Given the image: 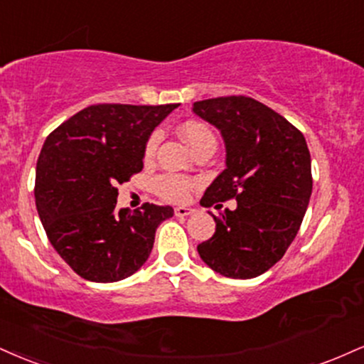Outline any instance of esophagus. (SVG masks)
Returning a JSON list of instances; mask_svg holds the SVG:
<instances>
[{"instance_id":"obj_1","label":"esophagus","mask_w":364,"mask_h":364,"mask_svg":"<svg viewBox=\"0 0 364 364\" xmlns=\"http://www.w3.org/2000/svg\"><path fill=\"white\" fill-rule=\"evenodd\" d=\"M193 212H195V210L190 208V207H176V208H174V215H176V217H188V215H191Z\"/></svg>"}]
</instances>
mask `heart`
Returning <instances> with one entry per match:
<instances>
[{"label": "heart", "mask_w": 364, "mask_h": 364, "mask_svg": "<svg viewBox=\"0 0 364 364\" xmlns=\"http://www.w3.org/2000/svg\"><path fill=\"white\" fill-rule=\"evenodd\" d=\"M178 134L193 152H196L203 146H215V137H213V134L210 132L207 125L200 124V122H186V124L179 125ZM159 140V132H154L149 137L146 144V151H144L146 159H152V156L156 154ZM154 190L161 198L179 203V201H185L188 196H190L191 181L186 178L174 176V174H164V176H159L154 181Z\"/></svg>", "instance_id": "obj_1"}]
</instances>
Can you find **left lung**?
<instances>
[{"instance_id": "obj_1", "label": "left lung", "mask_w": 364, "mask_h": 364, "mask_svg": "<svg viewBox=\"0 0 364 364\" xmlns=\"http://www.w3.org/2000/svg\"><path fill=\"white\" fill-rule=\"evenodd\" d=\"M193 113L220 132L225 169L207 188L201 207H222L215 234L198 244L208 268L235 279L256 278L282 259L299 232L310 195L312 166L304 134L247 96L193 103Z\"/></svg>"}]
</instances>
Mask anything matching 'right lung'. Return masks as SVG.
I'll return each instance as SVG.
<instances>
[{"instance_id": "1", "label": "right lung", "mask_w": 364, "mask_h": 364, "mask_svg": "<svg viewBox=\"0 0 364 364\" xmlns=\"http://www.w3.org/2000/svg\"><path fill=\"white\" fill-rule=\"evenodd\" d=\"M178 105H91L43 142L35 173V205L59 256L87 282L132 277L147 261L156 229L171 207L117 210V186L144 168V151Z\"/></svg>"}]
</instances>
